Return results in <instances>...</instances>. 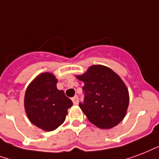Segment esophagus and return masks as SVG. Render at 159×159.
<instances>
[{"label":"esophagus","instance_id":"obj_1","mask_svg":"<svg viewBox=\"0 0 159 159\" xmlns=\"http://www.w3.org/2000/svg\"><path fill=\"white\" fill-rule=\"evenodd\" d=\"M72 101H73L74 104H78V103H79L78 96H77V95H75V96H74L73 98H72Z\"/></svg>","mask_w":159,"mask_h":159}]
</instances>
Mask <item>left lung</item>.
Wrapping results in <instances>:
<instances>
[{
	"label": "left lung",
	"mask_w": 159,
	"mask_h": 159,
	"mask_svg": "<svg viewBox=\"0 0 159 159\" xmlns=\"http://www.w3.org/2000/svg\"><path fill=\"white\" fill-rule=\"evenodd\" d=\"M76 78L84 84V103L79 106L92 124L102 129H109L124 119L129 94L124 82L114 70L94 65Z\"/></svg>",
	"instance_id": "8db88e82"
}]
</instances>
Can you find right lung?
<instances>
[{"label": "right lung", "instance_id": "right-lung-1", "mask_svg": "<svg viewBox=\"0 0 159 159\" xmlns=\"http://www.w3.org/2000/svg\"><path fill=\"white\" fill-rule=\"evenodd\" d=\"M56 84L57 79L53 74H40L30 82L25 93L24 106L28 119L46 132L60 126L66 120L68 109L73 105Z\"/></svg>", "mask_w": 159, "mask_h": 159}]
</instances>
